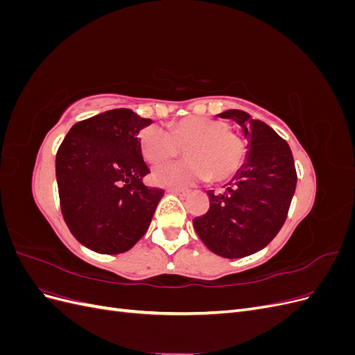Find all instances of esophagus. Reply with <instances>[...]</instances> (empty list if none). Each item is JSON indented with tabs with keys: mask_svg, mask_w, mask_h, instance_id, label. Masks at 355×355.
Instances as JSON below:
<instances>
[{
	"mask_svg": "<svg viewBox=\"0 0 355 355\" xmlns=\"http://www.w3.org/2000/svg\"><path fill=\"white\" fill-rule=\"evenodd\" d=\"M168 192L170 194H175V196H178V197H187L188 194H189V191H184V189H176V188H171V189H168Z\"/></svg>",
	"mask_w": 355,
	"mask_h": 355,
	"instance_id": "obj_1",
	"label": "esophagus"
}]
</instances>
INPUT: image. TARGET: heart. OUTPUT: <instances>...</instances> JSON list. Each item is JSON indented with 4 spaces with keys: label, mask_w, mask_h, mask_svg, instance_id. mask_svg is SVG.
Returning a JSON list of instances; mask_svg holds the SVG:
<instances>
[{
    "label": "heart",
    "mask_w": 355,
    "mask_h": 355,
    "mask_svg": "<svg viewBox=\"0 0 355 355\" xmlns=\"http://www.w3.org/2000/svg\"><path fill=\"white\" fill-rule=\"evenodd\" d=\"M139 149L148 163H159L185 149L189 158L154 167L151 178L158 187L187 188L210 178L223 182L239 173L245 159L241 137L230 125L210 116H191L164 130L148 125L139 133Z\"/></svg>",
    "instance_id": "1"
}]
</instances>
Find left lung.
Returning a JSON list of instances; mask_svg holds the SVG:
<instances>
[{
	"instance_id": "1",
	"label": "left lung",
	"mask_w": 355,
	"mask_h": 355,
	"mask_svg": "<svg viewBox=\"0 0 355 355\" xmlns=\"http://www.w3.org/2000/svg\"><path fill=\"white\" fill-rule=\"evenodd\" d=\"M218 116L241 127L245 161L223 192L207 191L210 209L192 223L210 252L235 259L262 250L282 230L295 194L296 170L290 146L270 125L240 110Z\"/></svg>"
}]
</instances>
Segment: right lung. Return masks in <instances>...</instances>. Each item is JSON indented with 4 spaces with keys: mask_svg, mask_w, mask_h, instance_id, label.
I'll return each mask as SVG.
<instances>
[{
    "mask_svg": "<svg viewBox=\"0 0 355 355\" xmlns=\"http://www.w3.org/2000/svg\"><path fill=\"white\" fill-rule=\"evenodd\" d=\"M153 121L118 108L71 127L56 154L60 210L71 234L101 254L144 237L164 191L148 188L139 132Z\"/></svg>",
    "mask_w": 355,
    "mask_h": 355,
    "instance_id": "add662e5",
    "label": "right lung"
}]
</instances>
